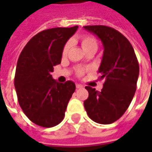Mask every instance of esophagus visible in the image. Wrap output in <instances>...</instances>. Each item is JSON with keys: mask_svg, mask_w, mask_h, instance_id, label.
Segmentation results:
<instances>
[{"mask_svg": "<svg viewBox=\"0 0 152 152\" xmlns=\"http://www.w3.org/2000/svg\"><path fill=\"white\" fill-rule=\"evenodd\" d=\"M76 86L77 89H82L83 88V86L82 85H80V84H76Z\"/></svg>", "mask_w": 152, "mask_h": 152, "instance_id": "esophagus-1", "label": "esophagus"}]
</instances>
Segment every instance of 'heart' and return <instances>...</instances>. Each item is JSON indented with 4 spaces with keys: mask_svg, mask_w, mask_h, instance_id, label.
Listing matches in <instances>:
<instances>
[{
    "mask_svg": "<svg viewBox=\"0 0 152 152\" xmlns=\"http://www.w3.org/2000/svg\"><path fill=\"white\" fill-rule=\"evenodd\" d=\"M80 43H81V46H82L83 50L85 51H87V50H90V49H93V48H96L97 49V46H98V44H97V40L94 37L92 36H89V35H85V36H82L81 38H80ZM71 45H72V41L71 40H68L65 45L63 47V55H66V53H68L70 48H71ZM85 72V71L83 69L78 70V75L79 76H82L83 74Z\"/></svg>",
    "mask_w": 152,
    "mask_h": 152,
    "instance_id": "1",
    "label": "heart"
}]
</instances>
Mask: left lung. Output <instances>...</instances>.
Here are the masks:
<instances>
[{"instance_id":"8db88e82","label":"left lung","mask_w":152,"mask_h":152,"mask_svg":"<svg viewBox=\"0 0 152 152\" xmlns=\"http://www.w3.org/2000/svg\"><path fill=\"white\" fill-rule=\"evenodd\" d=\"M96 35L103 45L99 73L105 79L99 92L86 86L89 98L84 106L89 117L96 123L112 124L124 115L137 89L139 65L130 42L120 31L107 26H85Z\"/></svg>"}]
</instances>
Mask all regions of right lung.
Segmentation results:
<instances>
[{
    "mask_svg": "<svg viewBox=\"0 0 152 152\" xmlns=\"http://www.w3.org/2000/svg\"><path fill=\"white\" fill-rule=\"evenodd\" d=\"M78 28L46 29L25 45L17 63L15 87L24 114L39 126L53 127L63 121L75 83L57 82L51 76L61 63L63 47Z\"/></svg>",
    "mask_w": 152,
    "mask_h": 152,
    "instance_id": "right-lung-1",
    "label": "right lung"
}]
</instances>
